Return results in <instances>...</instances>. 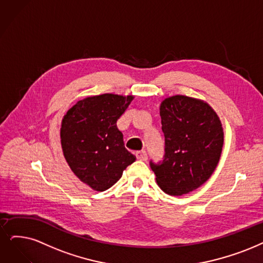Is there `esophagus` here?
I'll return each instance as SVG.
<instances>
[{
  "label": "esophagus",
  "mask_w": 263,
  "mask_h": 263,
  "mask_svg": "<svg viewBox=\"0 0 263 263\" xmlns=\"http://www.w3.org/2000/svg\"><path fill=\"white\" fill-rule=\"evenodd\" d=\"M136 156H137V159H138V160L143 161V162H145L146 160H148V154H146V152H145V151H143V150L138 151V152H136Z\"/></svg>",
  "instance_id": "esophagus-1"
}]
</instances>
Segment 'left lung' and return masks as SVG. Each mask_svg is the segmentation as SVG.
Returning a JSON list of instances; mask_svg holds the SVG:
<instances>
[{
  "instance_id": "obj_1",
  "label": "left lung",
  "mask_w": 263,
  "mask_h": 263,
  "mask_svg": "<svg viewBox=\"0 0 263 263\" xmlns=\"http://www.w3.org/2000/svg\"><path fill=\"white\" fill-rule=\"evenodd\" d=\"M165 155L150 162L156 182L166 194L180 196L204 184L221 156L223 128L215 110L201 99L175 95L161 103Z\"/></svg>"
}]
</instances>
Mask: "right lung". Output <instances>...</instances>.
Wrapping results in <instances>:
<instances>
[{
    "mask_svg": "<svg viewBox=\"0 0 263 263\" xmlns=\"http://www.w3.org/2000/svg\"><path fill=\"white\" fill-rule=\"evenodd\" d=\"M133 99V95L115 93L86 97L62 119L60 142L65 159L73 174L92 190H108L136 160L125 148L117 126Z\"/></svg>",
    "mask_w": 263,
    "mask_h": 263,
    "instance_id": "right-lung-1",
    "label": "right lung"
}]
</instances>
